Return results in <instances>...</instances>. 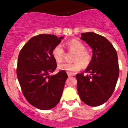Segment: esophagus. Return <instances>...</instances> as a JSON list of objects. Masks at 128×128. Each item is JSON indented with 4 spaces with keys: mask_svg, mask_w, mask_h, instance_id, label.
<instances>
[{
    "mask_svg": "<svg viewBox=\"0 0 128 128\" xmlns=\"http://www.w3.org/2000/svg\"><path fill=\"white\" fill-rule=\"evenodd\" d=\"M67 74H68V77H71V76H72V74H70V73H67Z\"/></svg>",
    "mask_w": 128,
    "mask_h": 128,
    "instance_id": "obj_1",
    "label": "esophagus"
}]
</instances>
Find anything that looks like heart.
I'll use <instances>...</instances> for the list:
<instances>
[{
	"mask_svg": "<svg viewBox=\"0 0 128 128\" xmlns=\"http://www.w3.org/2000/svg\"><path fill=\"white\" fill-rule=\"evenodd\" d=\"M66 46L68 49L75 52L73 60L76 62L72 63H64L59 65L58 68L60 70L72 74L80 70L82 65L86 67L90 64L92 60V55L86 50L85 46L81 42L76 39L71 40L66 43ZM64 54L65 51L61 45L55 46L52 51L53 58L58 63L63 61Z\"/></svg>",
	"mask_w": 128,
	"mask_h": 128,
	"instance_id": "obj_1",
	"label": "heart"
}]
</instances>
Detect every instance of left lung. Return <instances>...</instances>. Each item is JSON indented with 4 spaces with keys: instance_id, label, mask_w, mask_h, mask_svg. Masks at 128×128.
I'll return each instance as SVG.
<instances>
[{
    "instance_id": "left-lung-1",
    "label": "left lung",
    "mask_w": 128,
    "mask_h": 128,
    "mask_svg": "<svg viewBox=\"0 0 128 128\" xmlns=\"http://www.w3.org/2000/svg\"><path fill=\"white\" fill-rule=\"evenodd\" d=\"M81 39L92 49V57L84 72L78 74L77 88L82 102L98 106L110 99L119 75L118 57L113 45L101 35L93 32L81 34Z\"/></svg>"
}]
</instances>
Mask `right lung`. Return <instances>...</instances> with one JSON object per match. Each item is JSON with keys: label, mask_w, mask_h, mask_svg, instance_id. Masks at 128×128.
Instances as JSON below:
<instances>
[{"label": "right lung", "mask_w": 128, "mask_h": 128, "mask_svg": "<svg viewBox=\"0 0 128 128\" xmlns=\"http://www.w3.org/2000/svg\"><path fill=\"white\" fill-rule=\"evenodd\" d=\"M63 38L54 34L37 35L19 53L16 74L23 94L30 104L42 110L58 104L68 78L63 70L50 76L57 67L52 51Z\"/></svg>", "instance_id": "add662e5"}]
</instances>
